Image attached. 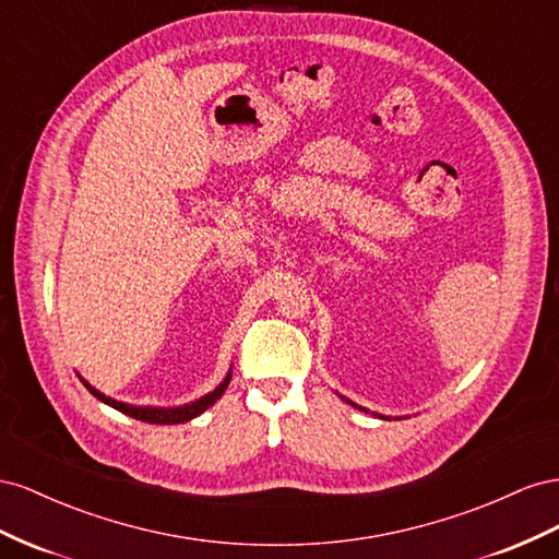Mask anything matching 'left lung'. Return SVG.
I'll list each match as a JSON object with an SVG mask.
<instances>
[{"instance_id": "left-lung-1", "label": "left lung", "mask_w": 559, "mask_h": 559, "mask_svg": "<svg viewBox=\"0 0 559 559\" xmlns=\"http://www.w3.org/2000/svg\"><path fill=\"white\" fill-rule=\"evenodd\" d=\"M340 397H342V401H344V403H348V405H354L356 409H360V412H368V409H365V407H360V405H356V403H350V401H346V397H344V395H340ZM372 414H374V412H372ZM374 417H379V419H386V421H391V417H381V414H374ZM395 419H397V417H395Z\"/></svg>"}]
</instances>
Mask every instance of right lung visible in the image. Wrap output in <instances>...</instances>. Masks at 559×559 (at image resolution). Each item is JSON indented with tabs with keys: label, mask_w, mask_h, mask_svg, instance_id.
<instances>
[{
	"label": "right lung",
	"mask_w": 559,
	"mask_h": 559,
	"mask_svg": "<svg viewBox=\"0 0 559 559\" xmlns=\"http://www.w3.org/2000/svg\"><path fill=\"white\" fill-rule=\"evenodd\" d=\"M79 379H82V384L98 397L100 403H105V405H109V407H115V409H119L121 414H129V417H133V419H138V421H147V424H185V421H191L194 417H199V414H203L205 409H209L211 405H215L219 397H222V393L227 391V386H229V379H231V370L227 372V377L219 381V384L211 391V393H205V395H201V397H197V401H191V403H185V405H173V407H156V405H129V403H121V401H115V397H109V395H105V393H100L98 389L95 386H91L88 381L79 374Z\"/></svg>",
	"instance_id": "right-lung-1"
}]
</instances>
